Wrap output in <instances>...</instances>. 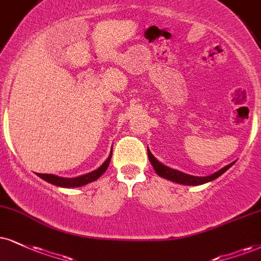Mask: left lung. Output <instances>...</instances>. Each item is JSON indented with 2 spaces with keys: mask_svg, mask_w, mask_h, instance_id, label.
<instances>
[{
  "mask_svg": "<svg viewBox=\"0 0 261 261\" xmlns=\"http://www.w3.org/2000/svg\"><path fill=\"white\" fill-rule=\"evenodd\" d=\"M147 156H149V160H150L151 165H152V167H153V169H155V172L161 176V178H165L167 180H170V181H174V182H178V184L189 185V186L202 185V184H205V182L213 181L214 179L219 178L221 174H224V173L226 172L230 167H232L234 165V162H236V161H234V162L225 166L224 168L219 169L218 172H215V173H213V174H211L208 176H196V175L186 174V173L180 172V170L169 168L168 166L161 163L160 161L157 160L156 157L152 155V153H151L149 147H147Z\"/></svg>",
  "mask_w": 261,
  "mask_h": 261,
  "instance_id": "left-lung-1",
  "label": "left lung"
}]
</instances>
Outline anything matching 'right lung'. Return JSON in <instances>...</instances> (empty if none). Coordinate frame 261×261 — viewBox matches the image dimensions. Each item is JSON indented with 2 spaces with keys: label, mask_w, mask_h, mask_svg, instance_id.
I'll return each instance as SVG.
<instances>
[{
  "label": "right lung",
  "mask_w": 261,
  "mask_h": 261,
  "mask_svg": "<svg viewBox=\"0 0 261 261\" xmlns=\"http://www.w3.org/2000/svg\"><path fill=\"white\" fill-rule=\"evenodd\" d=\"M111 156H112V149H111L110 155L108 157V160H106L105 162L99 167V168L94 169L93 172L87 173V174L76 176V178H63V176H58L54 174H40V173H37V175L40 176L41 179L46 180V181L49 182V184L59 186V188H80V186L89 184V182L95 181L96 179L100 178V176L105 173V170L108 169L109 165H110Z\"/></svg>",
  "instance_id": "obj_1"
}]
</instances>
